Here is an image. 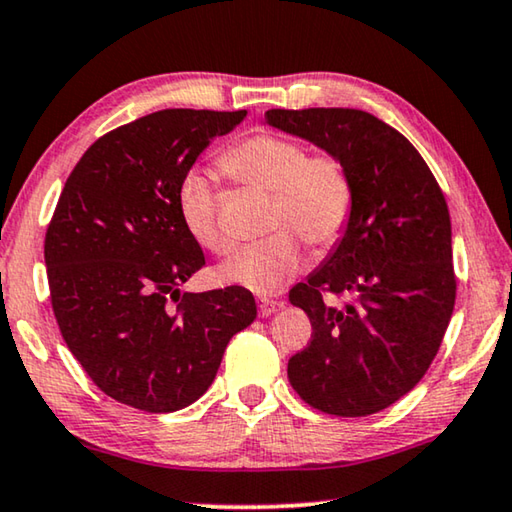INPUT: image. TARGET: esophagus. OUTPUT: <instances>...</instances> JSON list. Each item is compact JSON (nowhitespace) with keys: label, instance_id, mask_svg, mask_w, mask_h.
<instances>
[{"label":"esophagus","instance_id":"1","mask_svg":"<svg viewBox=\"0 0 512 512\" xmlns=\"http://www.w3.org/2000/svg\"><path fill=\"white\" fill-rule=\"evenodd\" d=\"M257 305H259V316H271L282 307L278 300H271V298H257Z\"/></svg>","mask_w":512,"mask_h":512}]
</instances>
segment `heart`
<instances>
[{"mask_svg":"<svg viewBox=\"0 0 512 512\" xmlns=\"http://www.w3.org/2000/svg\"><path fill=\"white\" fill-rule=\"evenodd\" d=\"M230 175L273 191L271 227H286L269 239L241 248L223 266V278L255 294H275L303 264V243L330 246L346 230L353 209V184L344 164L330 154L310 157L300 141L282 134H255L223 157ZM177 207L200 246L225 255L232 241L218 225V202L205 173L193 170L177 191Z\"/></svg>","mask_w":512,"mask_h":512,"instance_id":"obj_1","label":"heart"}]
</instances>
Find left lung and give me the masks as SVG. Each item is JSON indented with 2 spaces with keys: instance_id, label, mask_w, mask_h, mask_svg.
<instances>
[{
  "instance_id": "obj_1",
  "label": "left lung",
  "mask_w": 512,
  "mask_h": 512,
  "mask_svg": "<svg viewBox=\"0 0 512 512\" xmlns=\"http://www.w3.org/2000/svg\"><path fill=\"white\" fill-rule=\"evenodd\" d=\"M264 123L339 159L353 184L342 239L289 291L312 342L287 364L312 408L367 417L410 392L431 367L456 303L449 207L403 134L358 109H271ZM328 290L352 298L322 303Z\"/></svg>"
}]
</instances>
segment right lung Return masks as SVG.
<instances>
[{
	"label": "right lung",
	"mask_w": 512,
	"mask_h": 512,
	"mask_svg": "<svg viewBox=\"0 0 512 512\" xmlns=\"http://www.w3.org/2000/svg\"><path fill=\"white\" fill-rule=\"evenodd\" d=\"M246 111L164 109L97 139L45 234L56 323L93 383L125 405L175 412L214 383L225 346L257 316L243 287H180L205 255L177 207L200 152Z\"/></svg>",
	"instance_id": "obj_1"
}]
</instances>
